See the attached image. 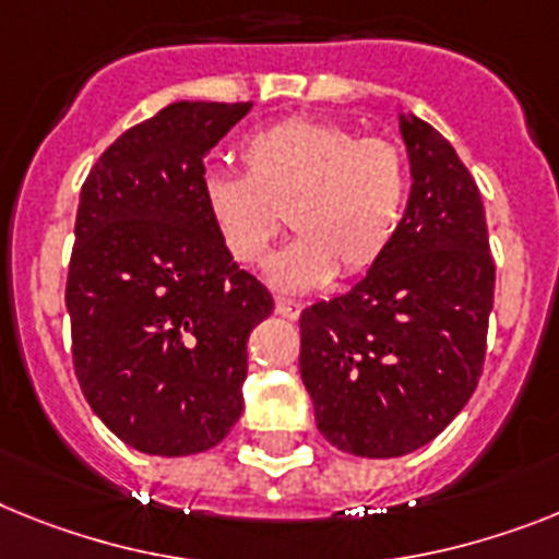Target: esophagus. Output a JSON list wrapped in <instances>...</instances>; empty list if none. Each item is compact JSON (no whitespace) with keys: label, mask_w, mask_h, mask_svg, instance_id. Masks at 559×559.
I'll return each instance as SVG.
<instances>
[{"label":"esophagus","mask_w":559,"mask_h":559,"mask_svg":"<svg viewBox=\"0 0 559 559\" xmlns=\"http://www.w3.org/2000/svg\"><path fill=\"white\" fill-rule=\"evenodd\" d=\"M275 312H278L281 318H289V321H295V318L301 316V304L287 301V298H275Z\"/></svg>","instance_id":"esophagus-1"}]
</instances>
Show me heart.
<instances>
[{"instance_id": "1", "label": "heart", "mask_w": 559, "mask_h": 559, "mask_svg": "<svg viewBox=\"0 0 559 559\" xmlns=\"http://www.w3.org/2000/svg\"><path fill=\"white\" fill-rule=\"evenodd\" d=\"M243 176L213 173L204 207L227 255L261 266L287 224L298 238L272 261V284L307 293L341 272L355 278L401 229L409 170L401 147L326 119L275 121L241 147Z\"/></svg>"}]
</instances>
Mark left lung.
Wrapping results in <instances>:
<instances>
[{"instance_id": "8db88e82", "label": "left lung", "mask_w": 559, "mask_h": 559, "mask_svg": "<svg viewBox=\"0 0 559 559\" xmlns=\"http://www.w3.org/2000/svg\"><path fill=\"white\" fill-rule=\"evenodd\" d=\"M412 190L386 255L344 295L301 312V381L341 452L426 447L477 389L495 261L475 178L438 130L401 112Z\"/></svg>"}]
</instances>
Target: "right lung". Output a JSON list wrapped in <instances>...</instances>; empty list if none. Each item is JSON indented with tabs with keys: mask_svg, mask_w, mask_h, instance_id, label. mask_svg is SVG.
Returning a JSON list of instances; mask_svg holds the SVG:
<instances>
[{
	"mask_svg": "<svg viewBox=\"0 0 559 559\" xmlns=\"http://www.w3.org/2000/svg\"><path fill=\"white\" fill-rule=\"evenodd\" d=\"M252 102H176L121 133L84 178L64 304L79 386L144 454L185 457L243 409L247 337L270 289L227 255L204 207V156Z\"/></svg>",
	"mask_w": 559,
	"mask_h": 559,
	"instance_id": "add662e5",
	"label": "right lung"
}]
</instances>
